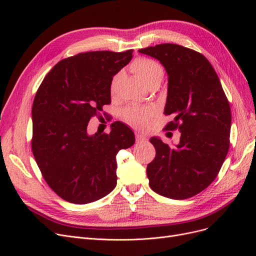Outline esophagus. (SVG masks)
Listing matches in <instances>:
<instances>
[{
    "mask_svg": "<svg viewBox=\"0 0 256 256\" xmlns=\"http://www.w3.org/2000/svg\"><path fill=\"white\" fill-rule=\"evenodd\" d=\"M147 140H148V138H147L145 136H143L142 134H136V143H145L147 142Z\"/></svg>",
    "mask_w": 256,
    "mask_h": 256,
    "instance_id": "esophagus-1",
    "label": "esophagus"
}]
</instances>
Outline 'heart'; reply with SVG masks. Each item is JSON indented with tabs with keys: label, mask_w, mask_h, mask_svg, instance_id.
Instances as JSON below:
<instances>
[{
	"label": "heart",
	"mask_w": 256,
	"mask_h": 256,
	"mask_svg": "<svg viewBox=\"0 0 256 256\" xmlns=\"http://www.w3.org/2000/svg\"><path fill=\"white\" fill-rule=\"evenodd\" d=\"M138 79H140L144 85L147 88L158 86L160 82L164 79V69L158 62L148 58H138L130 66ZM116 81L118 78H115L111 82V92L112 95L115 92L116 88ZM154 115V110L152 108H141V106H129L125 109L122 113V120L130 124L134 127L141 128L144 127L148 120Z\"/></svg>",
	"instance_id": "1"
}]
</instances>
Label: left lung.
Segmentation results:
<instances>
[{"label":"left lung","mask_w":256,"mask_h":256,"mask_svg":"<svg viewBox=\"0 0 256 256\" xmlns=\"http://www.w3.org/2000/svg\"><path fill=\"white\" fill-rule=\"evenodd\" d=\"M157 58L168 76L164 130L180 131L176 146L152 138L154 159L147 166L150 188L174 200L194 196L218 175L228 152L230 108L209 60L192 49L161 44L138 50Z\"/></svg>","instance_id":"8db88e82"}]
</instances>
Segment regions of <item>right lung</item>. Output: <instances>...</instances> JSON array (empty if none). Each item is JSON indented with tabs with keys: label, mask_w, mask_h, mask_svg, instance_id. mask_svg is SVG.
Wrapping results in <instances>:
<instances>
[{
	"label": "right lung",
	"mask_w": 256,
	"mask_h": 256,
	"mask_svg": "<svg viewBox=\"0 0 256 256\" xmlns=\"http://www.w3.org/2000/svg\"><path fill=\"white\" fill-rule=\"evenodd\" d=\"M132 51H90L60 60L38 88L32 108V152L42 177L69 203L88 204L115 188L116 154L134 144L125 124L88 134V124L111 104L113 76Z\"/></svg>",
	"instance_id": "obj_1"
}]
</instances>
